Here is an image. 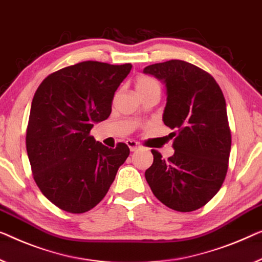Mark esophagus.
I'll return each mask as SVG.
<instances>
[{
	"instance_id": "34e87169",
	"label": "esophagus",
	"mask_w": 262,
	"mask_h": 262,
	"mask_svg": "<svg viewBox=\"0 0 262 262\" xmlns=\"http://www.w3.org/2000/svg\"><path fill=\"white\" fill-rule=\"evenodd\" d=\"M127 146L129 147L130 151H136V150L141 149V146H140V143H138L136 141H133V140H128Z\"/></svg>"
}]
</instances>
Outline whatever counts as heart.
Instances as JSON below:
<instances>
[{
  "instance_id": "1",
  "label": "heart",
  "mask_w": 262,
  "mask_h": 262,
  "mask_svg": "<svg viewBox=\"0 0 262 262\" xmlns=\"http://www.w3.org/2000/svg\"><path fill=\"white\" fill-rule=\"evenodd\" d=\"M135 92L136 94H143L149 92H159L160 85L158 81L149 76H139L135 81Z\"/></svg>"
}]
</instances>
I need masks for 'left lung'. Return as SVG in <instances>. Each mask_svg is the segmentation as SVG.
Returning a JSON list of instances; mask_svg holds the SVG:
<instances>
[{
  "label": "left lung",
  "instance_id": "left-lung-1",
  "mask_svg": "<svg viewBox=\"0 0 262 262\" xmlns=\"http://www.w3.org/2000/svg\"><path fill=\"white\" fill-rule=\"evenodd\" d=\"M143 73L165 84L162 120L174 130L175 150L168 160L151 150L144 177L163 205L193 212L219 192L227 174L232 139L224 94L210 74L181 60L150 64Z\"/></svg>",
  "mask_w": 262,
  "mask_h": 262
}]
</instances>
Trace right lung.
<instances>
[{
  "label": "right lung",
  "instance_id": "1",
  "mask_svg": "<svg viewBox=\"0 0 262 262\" xmlns=\"http://www.w3.org/2000/svg\"><path fill=\"white\" fill-rule=\"evenodd\" d=\"M130 69V63L80 62L50 74L35 93L27 153L38 188L62 210L94 208L129 155L126 143L112 149L91 130L111 115L114 94Z\"/></svg>",
  "mask_w": 262,
  "mask_h": 262
}]
</instances>
